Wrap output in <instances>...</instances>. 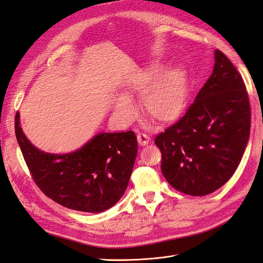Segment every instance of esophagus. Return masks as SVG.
Instances as JSON below:
<instances>
[{
    "label": "esophagus",
    "mask_w": 263,
    "mask_h": 263,
    "mask_svg": "<svg viewBox=\"0 0 263 263\" xmlns=\"http://www.w3.org/2000/svg\"><path fill=\"white\" fill-rule=\"evenodd\" d=\"M137 140H138V144L140 146H146V145L149 144L150 137L148 136V135H146L144 133H138L137 134Z\"/></svg>",
    "instance_id": "34e87169"
}]
</instances>
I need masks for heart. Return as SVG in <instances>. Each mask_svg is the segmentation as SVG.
<instances>
[{
	"mask_svg": "<svg viewBox=\"0 0 263 263\" xmlns=\"http://www.w3.org/2000/svg\"><path fill=\"white\" fill-rule=\"evenodd\" d=\"M125 94H142L141 104L145 113L160 123H170L183 113L186 103L187 79L185 70L174 66L163 70L157 63L125 83ZM115 110L121 121L128 123L137 115L133 102L126 97L118 98Z\"/></svg>",
	"mask_w": 263,
	"mask_h": 263,
	"instance_id": "heart-1",
	"label": "heart"
}]
</instances>
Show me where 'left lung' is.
Wrapping results in <instances>:
<instances>
[{"label": "left lung", "instance_id": "obj_1", "mask_svg": "<svg viewBox=\"0 0 263 263\" xmlns=\"http://www.w3.org/2000/svg\"><path fill=\"white\" fill-rule=\"evenodd\" d=\"M213 73L180 121L155 139L161 171L180 192L203 196L232 178L249 140L250 104L240 73L220 50Z\"/></svg>", "mask_w": 263, "mask_h": 263}]
</instances>
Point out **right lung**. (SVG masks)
<instances>
[{"instance_id":"obj_1","label":"right lung","mask_w":263,"mask_h":263,"mask_svg":"<svg viewBox=\"0 0 263 263\" xmlns=\"http://www.w3.org/2000/svg\"><path fill=\"white\" fill-rule=\"evenodd\" d=\"M15 134L36 184L58 204L101 213L124 195L138 151L134 132L100 133L80 149L62 155L45 153L31 144L23 133L18 112Z\"/></svg>"}]
</instances>
